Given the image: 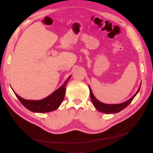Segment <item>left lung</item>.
Listing matches in <instances>:
<instances>
[{"mask_svg": "<svg viewBox=\"0 0 153 153\" xmlns=\"http://www.w3.org/2000/svg\"><path fill=\"white\" fill-rule=\"evenodd\" d=\"M140 86H141V84L136 93L134 94L130 99L126 101H125V102L120 103V104H106V103L101 102V101H100L98 100H97L96 98V97L94 96L93 93H92V91L91 90L90 85H89V91H90V96H91V99L92 102V104H93L94 107L98 111L105 114L118 113L119 112H121V111L123 110V109H124L126 106H128L129 105V103L131 102L132 100L138 94V91H140Z\"/></svg>", "mask_w": 153, "mask_h": 153, "instance_id": "8db88e82", "label": "left lung"}]
</instances>
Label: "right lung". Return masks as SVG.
Masks as SVG:
<instances>
[{
  "label": "right lung",
  "instance_id": "1",
  "mask_svg": "<svg viewBox=\"0 0 153 153\" xmlns=\"http://www.w3.org/2000/svg\"><path fill=\"white\" fill-rule=\"evenodd\" d=\"M71 75L68 77L66 81L58 89L55 91L53 93L41 100H29L24 99L18 96L16 92H13L21 103L26 108L36 113L50 112L57 109L62 103L66 92V87Z\"/></svg>",
  "mask_w": 153,
  "mask_h": 153
}]
</instances>
